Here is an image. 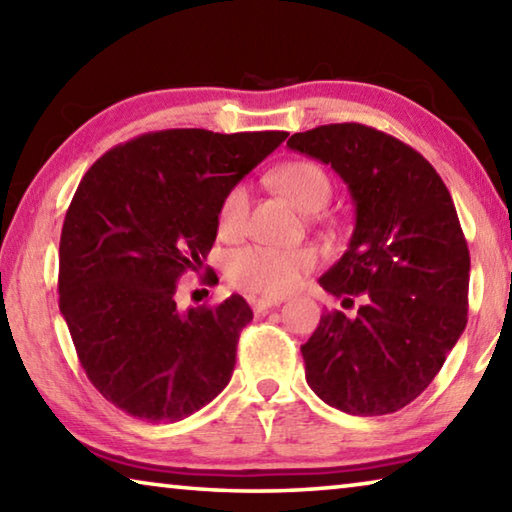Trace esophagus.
<instances>
[{
    "label": "esophagus",
    "instance_id": "34e87169",
    "mask_svg": "<svg viewBox=\"0 0 512 512\" xmlns=\"http://www.w3.org/2000/svg\"><path fill=\"white\" fill-rule=\"evenodd\" d=\"M282 300L284 298H280V296H253V298H250V305H253L257 314H264V311H268L271 307L280 305Z\"/></svg>",
    "mask_w": 512,
    "mask_h": 512
}]
</instances>
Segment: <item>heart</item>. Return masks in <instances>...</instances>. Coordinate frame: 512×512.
I'll use <instances>...</instances> for the list:
<instances>
[{"label":"heart","mask_w":512,"mask_h":512,"mask_svg":"<svg viewBox=\"0 0 512 512\" xmlns=\"http://www.w3.org/2000/svg\"><path fill=\"white\" fill-rule=\"evenodd\" d=\"M273 183L302 212H318L329 196V183L323 167L311 160H293L273 173ZM250 194L244 183H235L223 194L216 212L221 235H239L248 219ZM318 253L314 248H273L248 246L228 259V277L239 289L264 296H282L296 289L302 277L314 271Z\"/></svg>","instance_id":"obj_1"}]
</instances>
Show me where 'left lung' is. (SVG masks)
<instances>
[{
    "label": "left lung",
    "instance_id": "obj_1",
    "mask_svg": "<svg viewBox=\"0 0 512 512\" xmlns=\"http://www.w3.org/2000/svg\"><path fill=\"white\" fill-rule=\"evenodd\" d=\"M289 149L339 173L357 205L350 246L320 287L354 305L327 311L302 345L320 400L352 415L411 404L443 368L467 325L470 250L436 169L397 137L363 124H327Z\"/></svg>",
    "mask_w": 512,
    "mask_h": 512
}]
</instances>
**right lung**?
<instances>
[{
  "label": "right lung",
  "mask_w": 512,
  "mask_h": 512,
  "mask_svg": "<svg viewBox=\"0 0 512 512\" xmlns=\"http://www.w3.org/2000/svg\"><path fill=\"white\" fill-rule=\"evenodd\" d=\"M287 135L144 133L83 176L60 232L58 305L85 375L117 409L178 422L228 386L253 311L237 293L178 311V280L205 266L223 194Z\"/></svg>",
  "instance_id": "1"
}]
</instances>
